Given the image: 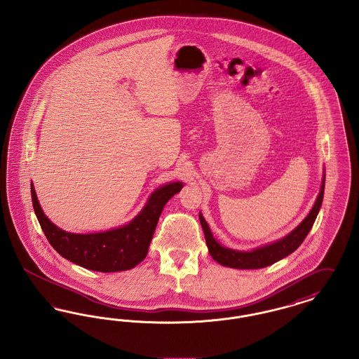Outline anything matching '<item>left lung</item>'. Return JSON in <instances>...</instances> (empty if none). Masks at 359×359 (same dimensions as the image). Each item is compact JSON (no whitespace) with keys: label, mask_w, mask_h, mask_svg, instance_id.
Masks as SVG:
<instances>
[{"label":"left lung","mask_w":359,"mask_h":359,"mask_svg":"<svg viewBox=\"0 0 359 359\" xmlns=\"http://www.w3.org/2000/svg\"><path fill=\"white\" fill-rule=\"evenodd\" d=\"M323 194H325V177L322 182L319 196L312 207L311 212L308 214L307 218L287 237L273 242L271 245H266L264 248H258L253 252H237V250L221 246L212 237L211 230L205 222V218L202 217V214H199V219L205 231V243L210 255L223 266L236 268V269H259V268L272 265L274 262L283 259L284 257L290 256V253H293L302 245V242L307 237L311 227L313 226V222L318 217V212L323 202Z\"/></svg>","instance_id":"8db88e82"}]
</instances>
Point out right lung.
<instances>
[{"mask_svg":"<svg viewBox=\"0 0 359 359\" xmlns=\"http://www.w3.org/2000/svg\"><path fill=\"white\" fill-rule=\"evenodd\" d=\"M183 187L180 182L154 191L136 218L120 229L97 234H72L56 227L44 215L34 186L32 205L37 221L52 248L71 262L95 272H121L135 268L148 253L160 214L175 194Z\"/></svg>","mask_w":359,"mask_h":359,"instance_id":"add662e5","label":"right lung"}]
</instances>
